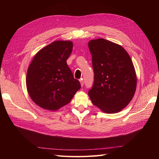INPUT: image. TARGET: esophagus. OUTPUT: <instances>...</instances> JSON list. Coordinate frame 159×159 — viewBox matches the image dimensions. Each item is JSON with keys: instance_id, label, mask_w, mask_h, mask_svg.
Masks as SVG:
<instances>
[{"instance_id": "1", "label": "esophagus", "mask_w": 159, "mask_h": 159, "mask_svg": "<svg viewBox=\"0 0 159 159\" xmlns=\"http://www.w3.org/2000/svg\"><path fill=\"white\" fill-rule=\"evenodd\" d=\"M80 84H81V87H83V86H84V81L83 79H81V80H80Z\"/></svg>"}]
</instances>
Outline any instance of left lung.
Here are the masks:
<instances>
[{
	"label": "left lung",
	"mask_w": 159,
	"mask_h": 159,
	"mask_svg": "<svg viewBox=\"0 0 159 159\" xmlns=\"http://www.w3.org/2000/svg\"><path fill=\"white\" fill-rule=\"evenodd\" d=\"M94 82L88 95L93 104L106 113L119 112L133 99L137 76L127 51L119 44L99 38L90 40Z\"/></svg>",
	"instance_id": "8db88e82"
}]
</instances>
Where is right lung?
Returning a JSON list of instances; mask_svg holds the SVG:
<instances>
[{
    "label": "right lung",
    "mask_w": 159,
    "mask_h": 159,
    "mask_svg": "<svg viewBox=\"0 0 159 159\" xmlns=\"http://www.w3.org/2000/svg\"><path fill=\"white\" fill-rule=\"evenodd\" d=\"M73 49L71 41H55L34 57L26 74V88L38 106L56 111L70 102L81 88L66 60Z\"/></svg>",
    "instance_id": "add662e5"
}]
</instances>
